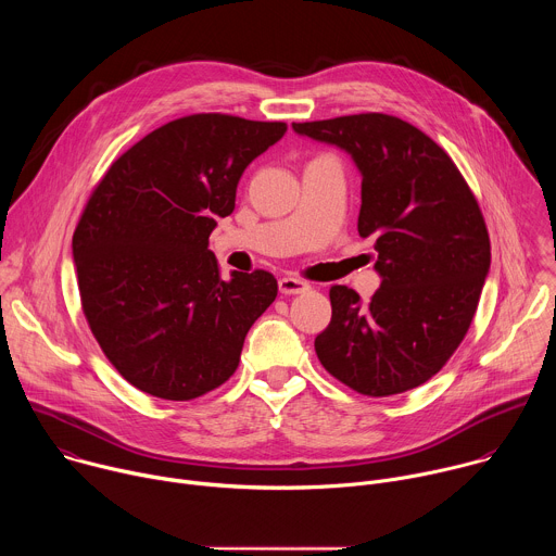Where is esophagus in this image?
I'll return each mask as SVG.
<instances>
[{"instance_id":"34e87169","label":"esophagus","mask_w":556,"mask_h":556,"mask_svg":"<svg viewBox=\"0 0 556 556\" xmlns=\"http://www.w3.org/2000/svg\"><path fill=\"white\" fill-rule=\"evenodd\" d=\"M309 290V283L296 277H281L279 279V292L281 294H303Z\"/></svg>"}]
</instances>
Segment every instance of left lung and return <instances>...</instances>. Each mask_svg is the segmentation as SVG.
<instances>
[{
	"instance_id": "1",
	"label": "left lung",
	"mask_w": 556,
	"mask_h": 556,
	"mask_svg": "<svg viewBox=\"0 0 556 556\" xmlns=\"http://www.w3.org/2000/svg\"><path fill=\"white\" fill-rule=\"evenodd\" d=\"M361 172L358 232L371 237L380 288L363 303L332 286V321L314 339L321 365L358 393L393 395L435 376L462 343L491 268L478 200L448 153L389 114L292 123Z\"/></svg>"
}]
</instances>
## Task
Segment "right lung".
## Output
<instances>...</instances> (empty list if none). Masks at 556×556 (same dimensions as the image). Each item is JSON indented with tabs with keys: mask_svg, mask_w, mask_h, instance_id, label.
Segmentation results:
<instances>
[{
	"mask_svg": "<svg viewBox=\"0 0 556 556\" xmlns=\"http://www.w3.org/2000/svg\"><path fill=\"white\" fill-rule=\"evenodd\" d=\"M286 123L193 114L153 129L97 185L72 237L84 314L136 389L193 401L226 382L277 296L266 270L222 279L208 251L244 169Z\"/></svg>",
	"mask_w": 556,
	"mask_h": 556,
	"instance_id": "1",
	"label": "right lung"
}]
</instances>
